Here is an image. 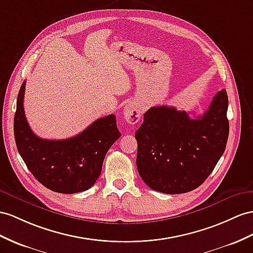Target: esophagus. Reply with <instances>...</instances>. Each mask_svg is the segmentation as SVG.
I'll return each instance as SVG.
<instances>
[{
    "instance_id": "34e87169",
    "label": "esophagus",
    "mask_w": 253,
    "mask_h": 253,
    "mask_svg": "<svg viewBox=\"0 0 253 253\" xmlns=\"http://www.w3.org/2000/svg\"><path fill=\"white\" fill-rule=\"evenodd\" d=\"M124 118L128 124H137L141 118V110L134 102H129L124 108Z\"/></svg>"
}]
</instances>
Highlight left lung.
<instances>
[{
	"mask_svg": "<svg viewBox=\"0 0 253 253\" xmlns=\"http://www.w3.org/2000/svg\"><path fill=\"white\" fill-rule=\"evenodd\" d=\"M228 103L225 89H221L207 111L196 119L174 107L147 110L134 135L138 172L151 189L177 194L204 183L225 150Z\"/></svg>",
	"mask_w": 253,
	"mask_h": 253,
	"instance_id": "8db88e82",
	"label": "left lung"
}]
</instances>
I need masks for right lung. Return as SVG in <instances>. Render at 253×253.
Here are the masks:
<instances>
[{
  "instance_id": "right-lung-1",
  "label": "right lung",
  "mask_w": 253,
  "mask_h": 253,
  "mask_svg": "<svg viewBox=\"0 0 253 253\" xmlns=\"http://www.w3.org/2000/svg\"><path fill=\"white\" fill-rule=\"evenodd\" d=\"M25 81L17 98L14 132L19 154L34 177L60 193L85 191L101 173L109 148L121 137L114 114L100 118L85 130L65 140L42 139L32 131L23 110Z\"/></svg>"
}]
</instances>
